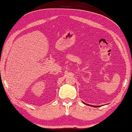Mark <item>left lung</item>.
Listing matches in <instances>:
<instances>
[{
	"mask_svg": "<svg viewBox=\"0 0 132 132\" xmlns=\"http://www.w3.org/2000/svg\"><path fill=\"white\" fill-rule=\"evenodd\" d=\"M84 104H86V103H84ZM87 105H89V106H92V105H89V104H87ZM98 106H95V107H98Z\"/></svg>",
	"mask_w": 132,
	"mask_h": 132,
	"instance_id": "8db88e82",
	"label": "left lung"
}]
</instances>
